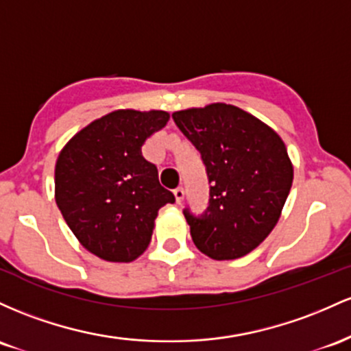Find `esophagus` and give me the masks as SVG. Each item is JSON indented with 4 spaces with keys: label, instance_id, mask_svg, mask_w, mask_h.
Instances as JSON below:
<instances>
[{
    "label": "esophagus",
    "instance_id": "obj_1",
    "mask_svg": "<svg viewBox=\"0 0 351 351\" xmlns=\"http://www.w3.org/2000/svg\"><path fill=\"white\" fill-rule=\"evenodd\" d=\"M174 197H176V202L180 204L184 200V189L182 187H177L174 189Z\"/></svg>",
    "mask_w": 351,
    "mask_h": 351
}]
</instances>
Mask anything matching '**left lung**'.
I'll return each instance as SVG.
<instances>
[{
  "label": "left lung",
  "instance_id": "8db88e82",
  "mask_svg": "<svg viewBox=\"0 0 351 351\" xmlns=\"http://www.w3.org/2000/svg\"><path fill=\"white\" fill-rule=\"evenodd\" d=\"M200 152L210 199L202 215L184 208L195 247L214 261H234L265 240L280 219L293 165L277 132L235 106L215 102L172 114Z\"/></svg>",
  "mask_w": 351,
  "mask_h": 351
}]
</instances>
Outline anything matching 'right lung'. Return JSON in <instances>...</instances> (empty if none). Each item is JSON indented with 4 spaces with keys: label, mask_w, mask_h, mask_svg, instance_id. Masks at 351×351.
<instances>
[{
    "label": "right lung",
    "mask_w": 351,
    "mask_h": 351,
    "mask_svg": "<svg viewBox=\"0 0 351 351\" xmlns=\"http://www.w3.org/2000/svg\"><path fill=\"white\" fill-rule=\"evenodd\" d=\"M165 111L119 109L81 129L59 152L54 194L81 245L108 262H132L147 249L157 212L176 197L144 159Z\"/></svg>",
    "instance_id": "add662e5"
}]
</instances>
